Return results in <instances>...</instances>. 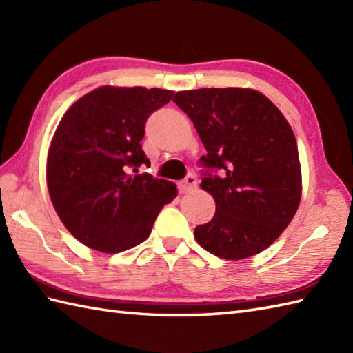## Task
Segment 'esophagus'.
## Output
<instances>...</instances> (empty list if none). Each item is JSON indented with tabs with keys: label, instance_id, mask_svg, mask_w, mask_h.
Instances as JSON below:
<instances>
[{
	"label": "esophagus",
	"instance_id": "34e87169",
	"mask_svg": "<svg viewBox=\"0 0 353 353\" xmlns=\"http://www.w3.org/2000/svg\"><path fill=\"white\" fill-rule=\"evenodd\" d=\"M196 188H197V177L194 174H188L181 183H179V191H181L182 194L191 192Z\"/></svg>",
	"mask_w": 353,
	"mask_h": 353
}]
</instances>
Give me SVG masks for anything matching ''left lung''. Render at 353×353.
<instances>
[{
    "label": "left lung",
    "instance_id": "obj_1",
    "mask_svg": "<svg viewBox=\"0 0 353 353\" xmlns=\"http://www.w3.org/2000/svg\"><path fill=\"white\" fill-rule=\"evenodd\" d=\"M172 101L191 118L206 148L200 186L216 206L194 238L223 259L258 254L287 229L301 203V162L288 121L254 89L181 91Z\"/></svg>",
    "mask_w": 353,
    "mask_h": 353
}]
</instances>
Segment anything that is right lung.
I'll return each mask as SVG.
<instances>
[{"label":"right lung","instance_id":"obj_1","mask_svg":"<svg viewBox=\"0 0 353 353\" xmlns=\"http://www.w3.org/2000/svg\"><path fill=\"white\" fill-rule=\"evenodd\" d=\"M172 91L100 86L59 123L47 159L48 192L59 219L80 243L118 253L145 241L176 185L148 172L141 147L145 123ZM135 174L133 175L132 172Z\"/></svg>","mask_w":353,"mask_h":353}]
</instances>
